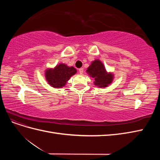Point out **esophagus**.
Listing matches in <instances>:
<instances>
[{
	"label": "esophagus",
	"mask_w": 160,
	"mask_h": 160,
	"mask_svg": "<svg viewBox=\"0 0 160 160\" xmlns=\"http://www.w3.org/2000/svg\"><path fill=\"white\" fill-rule=\"evenodd\" d=\"M79 73L80 74H83V68H81V69H79Z\"/></svg>",
	"instance_id": "34e87169"
}]
</instances>
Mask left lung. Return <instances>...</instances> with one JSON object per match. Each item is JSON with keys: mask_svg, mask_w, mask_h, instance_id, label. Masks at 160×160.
<instances>
[{"mask_svg": "<svg viewBox=\"0 0 160 160\" xmlns=\"http://www.w3.org/2000/svg\"><path fill=\"white\" fill-rule=\"evenodd\" d=\"M94 79V85L100 88H105L113 82L114 75L105 69L103 63L99 59H95L86 71Z\"/></svg>", "mask_w": 160, "mask_h": 160, "instance_id": "8db88e82", "label": "left lung"}]
</instances>
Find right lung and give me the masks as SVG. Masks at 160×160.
<instances>
[{"label":"right lung","instance_id":"1","mask_svg":"<svg viewBox=\"0 0 160 160\" xmlns=\"http://www.w3.org/2000/svg\"><path fill=\"white\" fill-rule=\"evenodd\" d=\"M77 72L73 67H69L64 63H59L54 68L47 69L45 79L48 84L54 88L59 89L64 87L71 77Z\"/></svg>","mask_w":160,"mask_h":160}]
</instances>
